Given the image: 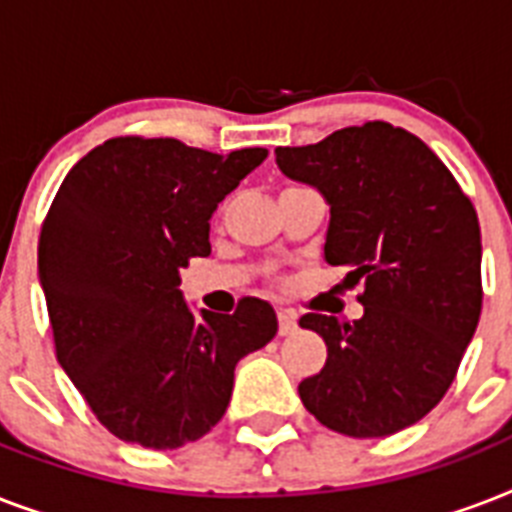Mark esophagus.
<instances>
[{
    "mask_svg": "<svg viewBox=\"0 0 512 512\" xmlns=\"http://www.w3.org/2000/svg\"><path fill=\"white\" fill-rule=\"evenodd\" d=\"M297 329V316L292 311H279V335H292Z\"/></svg>",
    "mask_w": 512,
    "mask_h": 512,
    "instance_id": "34e87169",
    "label": "esophagus"
}]
</instances>
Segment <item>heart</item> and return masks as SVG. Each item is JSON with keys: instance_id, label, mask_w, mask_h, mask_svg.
<instances>
[{"instance_id": "heart-1", "label": "heart", "mask_w": 512, "mask_h": 512, "mask_svg": "<svg viewBox=\"0 0 512 512\" xmlns=\"http://www.w3.org/2000/svg\"><path fill=\"white\" fill-rule=\"evenodd\" d=\"M220 217H223V209H220V212L215 215V223H220Z\"/></svg>"}]
</instances>
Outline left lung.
Masks as SVG:
<instances>
[{
  "label": "left lung",
  "instance_id": "8db88e82",
  "mask_svg": "<svg viewBox=\"0 0 512 512\" xmlns=\"http://www.w3.org/2000/svg\"><path fill=\"white\" fill-rule=\"evenodd\" d=\"M276 164L324 193V257L364 284V316L353 324L324 313L300 319L327 342V364L300 382V398L342 436H393L444 398L478 327L476 207L417 135L388 122L276 148Z\"/></svg>",
  "mask_w": 512,
  "mask_h": 512
}]
</instances>
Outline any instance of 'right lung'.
<instances>
[{"instance_id": "obj_1", "label": "right lung", "mask_w": 512, "mask_h": 512, "mask_svg": "<svg viewBox=\"0 0 512 512\" xmlns=\"http://www.w3.org/2000/svg\"><path fill=\"white\" fill-rule=\"evenodd\" d=\"M265 148L212 154L175 138H111L60 183L39 233L55 356L106 430L177 449L215 428L233 369L273 340L265 300L196 319L180 271L209 255V217Z\"/></svg>"}]
</instances>
